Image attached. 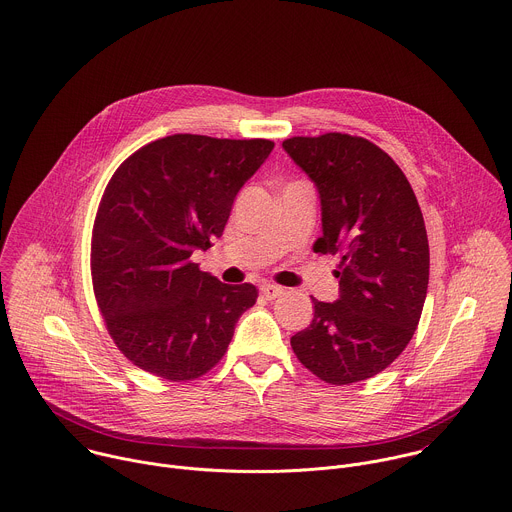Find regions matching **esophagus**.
<instances>
[{
	"mask_svg": "<svg viewBox=\"0 0 512 512\" xmlns=\"http://www.w3.org/2000/svg\"><path fill=\"white\" fill-rule=\"evenodd\" d=\"M261 295L265 297V299H277L279 295H283V287H279V285H273V283H263L261 285Z\"/></svg>",
	"mask_w": 512,
	"mask_h": 512,
	"instance_id": "34e87169",
	"label": "esophagus"
}]
</instances>
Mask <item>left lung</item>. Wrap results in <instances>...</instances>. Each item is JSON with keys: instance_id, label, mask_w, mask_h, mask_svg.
I'll list each match as a JSON object with an SVG mask.
<instances>
[{"instance_id": "left-lung-1", "label": "left lung", "mask_w": 512, "mask_h": 512, "mask_svg": "<svg viewBox=\"0 0 512 512\" xmlns=\"http://www.w3.org/2000/svg\"><path fill=\"white\" fill-rule=\"evenodd\" d=\"M315 183L323 235L339 255V299L313 301L311 325L291 337L297 360L331 386L384 372L410 344L430 275L424 217L402 168L374 142L325 132L283 140Z\"/></svg>"}]
</instances>
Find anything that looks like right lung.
Masks as SVG:
<instances>
[{
  "mask_svg": "<svg viewBox=\"0 0 512 512\" xmlns=\"http://www.w3.org/2000/svg\"><path fill=\"white\" fill-rule=\"evenodd\" d=\"M273 146L173 134L116 168L94 219L90 271L110 337L140 370L191 382L225 356L259 291L221 283L191 255L223 235L237 193Z\"/></svg>",
  "mask_w": 512,
  "mask_h": 512,
  "instance_id": "add662e5",
  "label": "right lung"
}]
</instances>
